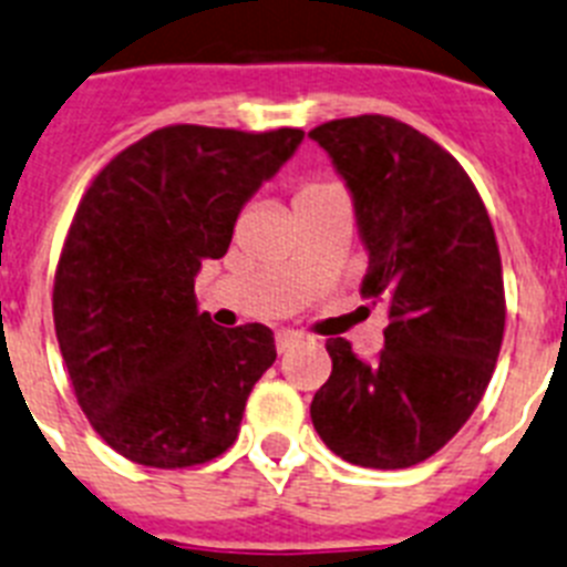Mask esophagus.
Listing matches in <instances>:
<instances>
[{"mask_svg":"<svg viewBox=\"0 0 567 567\" xmlns=\"http://www.w3.org/2000/svg\"><path fill=\"white\" fill-rule=\"evenodd\" d=\"M299 339H302V333H297V331H277V351L279 353L290 351V348H293Z\"/></svg>","mask_w":567,"mask_h":567,"instance_id":"esophagus-1","label":"esophagus"}]
</instances>
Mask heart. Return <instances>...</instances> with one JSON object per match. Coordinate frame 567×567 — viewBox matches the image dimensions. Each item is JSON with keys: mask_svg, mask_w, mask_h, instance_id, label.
I'll list each match as a JSON object with an SVG mask.
<instances>
[{"mask_svg": "<svg viewBox=\"0 0 567 567\" xmlns=\"http://www.w3.org/2000/svg\"><path fill=\"white\" fill-rule=\"evenodd\" d=\"M337 188V185H331V182H308V185H302L297 194V199H302V196H311V194H322V190H331Z\"/></svg>", "mask_w": 567, "mask_h": 567, "instance_id": "heart-1", "label": "heart"}]
</instances>
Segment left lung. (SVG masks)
Here are the masks:
<instances>
[{"label": "left lung", "instance_id": "left-lung-1", "mask_svg": "<svg viewBox=\"0 0 567 567\" xmlns=\"http://www.w3.org/2000/svg\"><path fill=\"white\" fill-rule=\"evenodd\" d=\"M308 136L351 190L368 250L359 290L388 305L373 362L328 339L313 427L351 465L411 467L465 425L494 373L505 331L494 228L460 162L405 122L365 113Z\"/></svg>", "mask_w": 567, "mask_h": 567}]
</instances>
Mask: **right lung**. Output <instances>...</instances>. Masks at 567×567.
Segmentation results:
<instances>
[{"mask_svg":"<svg viewBox=\"0 0 567 567\" xmlns=\"http://www.w3.org/2000/svg\"><path fill=\"white\" fill-rule=\"evenodd\" d=\"M302 136L162 127L113 156L79 202L53 324L79 405L125 460L188 467L234 445L277 344L259 322H210L194 279L205 259L228 254L245 202Z\"/></svg>","mask_w":567,"mask_h":567,"instance_id":"1","label":"right lung"}]
</instances>
